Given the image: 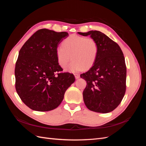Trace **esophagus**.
I'll list each match as a JSON object with an SVG mask.
<instances>
[{"instance_id": "34e87169", "label": "esophagus", "mask_w": 146, "mask_h": 146, "mask_svg": "<svg viewBox=\"0 0 146 146\" xmlns=\"http://www.w3.org/2000/svg\"><path fill=\"white\" fill-rule=\"evenodd\" d=\"M74 76H75V77H76V79H78V78H80V75L78 74H74Z\"/></svg>"}]
</instances>
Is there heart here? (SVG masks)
Instances as JSON below:
<instances>
[{
	"mask_svg": "<svg viewBox=\"0 0 146 146\" xmlns=\"http://www.w3.org/2000/svg\"><path fill=\"white\" fill-rule=\"evenodd\" d=\"M99 46L95 39L77 35H72L65 39L63 46L56 48L57 61L62 68L74 60L68 70L76 72L88 69L94 65L98 56Z\"/></svg>",
	"mask_w": 146,
	"mask_h": 146,
	"instance_id": "b5f03b06",
	"label": "heart"
}]
</instances>
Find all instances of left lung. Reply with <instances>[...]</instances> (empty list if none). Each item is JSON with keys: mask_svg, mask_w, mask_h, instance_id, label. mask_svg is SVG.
Instances as JSON below:
<instances>
[{"mask_svg": "<svg viewBox=\"0 0 146 146\" xmlns=\"http://www.w3.org/2000/svg\"><path fill=\"white\" fill-rule=\"evenodd\" d=\"M98 42L99 51L94 65L80 75L87 85L83 92L84 102L91 111L107 113L120 104L126 90L125 58L116 42L99 31L78 32Z\"/></svg>", "mask_w": 146, "mask_h": 146, "instance_id": "obj_1", "label": "left lung"}]
</instances>
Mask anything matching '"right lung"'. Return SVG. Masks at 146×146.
<instances>
[{
	"instance_id": "obj_1",
	"label": "right lung",
	"mask_w": 146,
	"mask_h": 146,
	"mask_svg": "<svg viewBox=\"0 0 146 146\" xmlns=\"http://www.w3.org/2000/svg\"><path fill=\"white\" fill-rule=\"evenodd\" d=\"M68 33L42 29L21 47L15 66V87L22 101L35 111L57 108L68 88L75 82L72 74L61 73L56 54Z\"/></svg>"
}]
</instances>
